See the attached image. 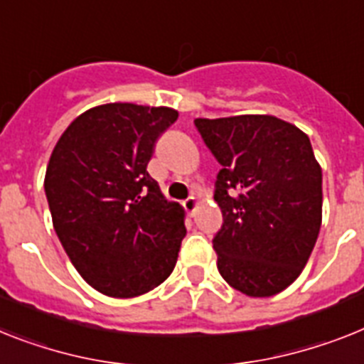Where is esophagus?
Wrapping results in <instances>:
<instances>
[{
	"label": "esophagus",
	"instance_id": "1",
	"mask_svg": "<svg viewBox=\"0 0 364 364\" xmlns=\"http://www.w3.org/2000/svg\"><path fill=\"white\" fill-rule=\"evenodd\" d=\"M198 203H200V201H198V198L191 196L188 200L183 201V207H185V210H187L188 215H194V213H196V209H198Z\"/></svg>",
	"mask_w": 364,
	"mask_h": 364
}]
</instances>
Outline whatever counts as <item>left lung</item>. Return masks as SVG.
Instances as JSON below:
<instances>
[{"mask_svg":"<svg viewBox=\"0 0 364 364\" xmlns=\"http://www.w3.org/2000/svg\"><path fill=\"white\" fill-rule=\"evenodd\" d=\"M222 170L215 201L224 224L213 240L220 276L252 298L294 283L322 224V168L309 136L270 114L196 118Z\"/></svg>","mask_w":364,"mask_h":364,"instance_id":"left-lung-1","label":"left lung"}]
</instances>
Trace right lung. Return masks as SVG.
Returning a JSON list of instances; mask_svg holds the SVG:
<instances>
[{
    "label": "right lung",
    "instance_id": "add662e5",
    "mask_svg": "<svg viewBox=\"0 0 364 364\" xmlns=\"http://www.w3.org/2000/svg\"><path fill=\"white\" fill-rule=\"evenodd\" d=\"M170 107L105 103L79 114L51 151L44 188L64 252L88 285L135 298L172 274L187 233L146 166Z\"/></svg>",
    "mask_w": 364,
    "mask_h": 364
}]
</instances>
